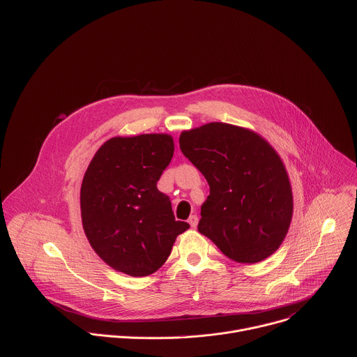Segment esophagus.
<instances>
[{"mask_svg":"<svg viewBox=\"0 0 357 357\" xmlns=\"http://www.w3.org/2000/svg\"><path fill=\"white\" fill-rule=\"evenodd\" d=\"M197 222H199V219H197L196 215H192V216L188 219V223H189L190 227H193V229L197 226Z\"/></svg>","mask_w":357,"mask_h":357,"instance_id":"1","label":"esophagus"}]
</instances>
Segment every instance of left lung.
<instances>
[{
	"label": "left lung",
	"instance_id": "1",
	"mask_svg": "<svg viewBox=\"0 0 357 357\" xmlns=\"http://www.w3.org/2000/svg\"><path fill=\"white\" fill-rule=\"evenodd\" d=\"M179 146L211 188L199 233L236 263H260L274 254L294 212L289 178L277 151L257 132L216 121L182 131Z\"/></svg>",
	"mask_w": 357,
	"mask_h": 357
}]
</instances>
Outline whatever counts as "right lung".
<instances>
[{
	"mask_svg": "<svg viewBox=\"0 0 357 357\" xmlns=\"http://www.w3.org/2000/svg\"><path fill=\"white\" fill-rule=\"evenodd\" d=\"M169 134L113 137L90 161L80 188L82 223L97 256L119 273L146 277L189 229L175 220L157 182L174 155Z\"/></svg>",
	"mask_w": 357,
	"mask_h": 357,
	"instance_id": "add662e5",
	"label": "right lung"
}]
</instances>
